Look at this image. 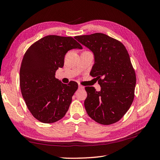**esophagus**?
<instances>
[{"label": "esophagus", "mask_w": 160, "mask_h": 160, "mask_svg": "<svg viewBox=\"0 0 160 160\" xmlns=\"http://www.w3.org/2000/svg\"><path fill=\"white\" fill-rule=\"evenodd\" d=\"M79 89H84V86H83V85H79Z\"/></svg>", "instance_id": "obj_1"}]
</instances>
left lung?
Returning a JSON list of instances; mask_svg holds the SVG:
<instances>
[{"label": "left lung", "mask_w": 160, "mask_h": 160, "mask_svg": "<svg viewBox=\"0 0 160 160\" xmlns=\"http://www.w3.org/2000/svg\"><path fill=\"white\" fill-rule=\"evenodd\" d=\"M93 51L95 64L90 75L101 86L85 87L84 101L89 117L100 124L118 122L126 113L134 99L136 75L126 48L118 40L103 33L75 37Z\"/></svg>", "instance_id": "obj_1"}]
</instances>
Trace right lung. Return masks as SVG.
<instances>
[{"label": "right lung", "instance_id": "add662e5", "mask_svg": "<svg viewBox=\"0 0 160 160\" xmlns=\"http://www.w3.org/2000/svg\"><path fill=\"white\" fill-rule=\"evenodd\" d=\"M72 49L82 46L72 37L48 35L34 42L23 56L19 76L22 96L33 117L42 123L63 118L78 89L75 81L64 84L55 78L65 54Z\"/></svg>", "mask_w": 160, "mask_h": 160}]
</instances>
